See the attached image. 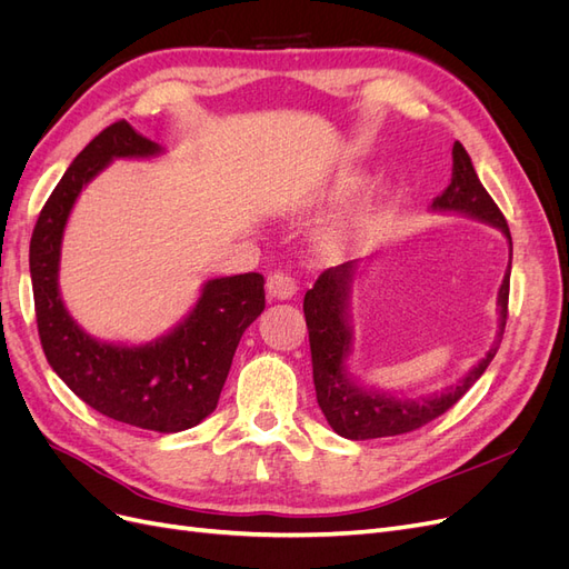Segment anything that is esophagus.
I'll return each mask as SVG.
<instances>
[{
    "mask_svg": "<svg viewBox=\"0 0 569 569\" xmlns=\"http://www.w3.org/2000/svg\"><path fill=\"white\" fill-rule=\"evenodd\" d=\"M268 297L278 299V301H287L297 295V282L295 278H289L287 272H272L268 278Z\"/></svg>",
    "mask_w": 569,
    "mask_h": 569,
    "instance_id": "obj_1",
    "label": "esophagus"
}]
</instances>
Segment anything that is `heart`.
I'll return each instance as SVG.
<instances>
[{
	"mask_svg": "<svg viewBox=\"0 0 569 569\" xmlns=\"http://www.w3.org/2000/svg\"><path fill=\"white\" fill-rule=\"evenodd\" d=\"M368 176L366 173H351V176H343L335 182V187L330 189V199L332 201H349L356 194L363 192L368 187Z\"/></svg>",
	"mask_w": 569,
	"mask_h": 569,
	"instance_id": "obj_1",
	"label": "heart"
}]
</instances>
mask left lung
I'll use <instances>...</instances> for the list:
<instances>
[{"instance_id": "1", "label": "left lung", "mask_w": 569, "mask_h": 569, "mask_svg": "<svg viewBox=\"0 0 569 569\" xmlns=\"http://www.w3.org/2000/svg\"><path fill=\"white\" fill-rule=\"evenodd\" d=\"M432 211L462 213L481 222H489V226L506 234L512 258V239L508 222L501 209L496 206V201L489 197L485 184L479 182L468 151H465L460 142L453 144L451 184L432 201ZM358 270L360 261L327 268L316 280L313 289H308L303 297V316L308 325V341H311L318 406L325 412L330 427L343 439L363 441L406 435L443 416V412L456 406L462 399V393L468 391L489 368L506 330L510 263L503 274V284L498 289V313H501V325H498L491 349L458 385L446 387L439 393L420 396V399H399V396H393L389 391L366 389L351 380V375L347 370V358L353 347L349 303Z\"/></svg>"}]
</instances>
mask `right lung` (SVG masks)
<instances>
[{"label":"right lung","instance_id":"right-lung-1","mask_svg":"<svg viewBox=\"0 0 569 569\" xmlns=\"http://www.w3.org/2000/svg\"><path fill=\"white\" fill-rule=\"evenodd\" d=\"M163 149L126 120L101 130L68 166L30 239V280L44 356L76 396L101 416L151 432H182L209 418L247 327L263 313V274L213 278L182 322L140 347L90 337L59 291L61 239L82 187L113 159H151Z\"/></svg>","mask_w":569,"mask_h":569}]
</instances>
